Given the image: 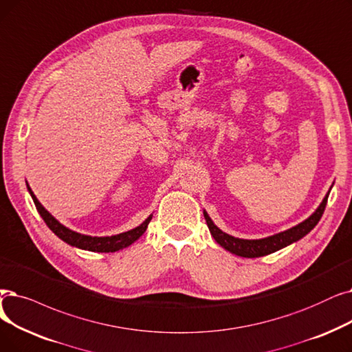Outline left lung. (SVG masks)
Segmentation results:
<instances>
[{
    "mask_svg": "<svg viewBox=\"0 0 352 352\" xmlns=\"http://www.w3.org/2000/svg\"><path fill=\"white\" fill-rule=\"evenodd\" d=\"M328 195H329V192L327 194L324 201L320 203L318 210L312 214L309 219H307L292 228H289V230H286V232H282L279 234H274V236H270L266 239H261V240H243V239H236L233 236H228L227 233H223L217 226H214V223L211 221V219L208 217V214L206 211H204V217H206L207 226L210 228L211 236L220 244L221 248H224L226 250L232 252L237 256H241V257H261V256L270 254L276 250H280V249L289 246L290 243H294V241L302 239L303 236H307L318 224L320 217H322V214L327 207Z\"/></svg>",
    "mask_w": 352,
    "mask_h": 352,
    "instance_id": "1",
    "label": "left lung"
}]
</instances>
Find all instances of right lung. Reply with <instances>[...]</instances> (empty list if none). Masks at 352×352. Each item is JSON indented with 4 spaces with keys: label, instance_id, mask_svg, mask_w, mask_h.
<instances>
[{
    "label": "right lung",
    "instance_id": "1",
    "mask_svg": "<svg viewBox=\"0 0 352 352\" xmlns=\"http://www.w3.org/2000/svg\"><path fill=\"white\" fill-rule=\"evenodd\" d=\"M30 194H32L33 201L36 204L37 211L40 212L41 219L44 220V223L47 224V227L50 230L58 237L62 239L63 241H66L70 246H76L79 249H85L89 252H100V253H106V252H118L124 248H128L129 244H132L133 241L138 240L146 230V227L152 219V216H149L141 226H138L136 228H132L129 232L120 233L116 236H111V237H90V236H85L80 233H76L69 230L65 226L60 224L52 214L45 210L36 198V195L33 194V191L30 190V187L27 186Z\"/></svg>",
    "mask_w": 352,
    "mask_h": 352
}]
</instances>
